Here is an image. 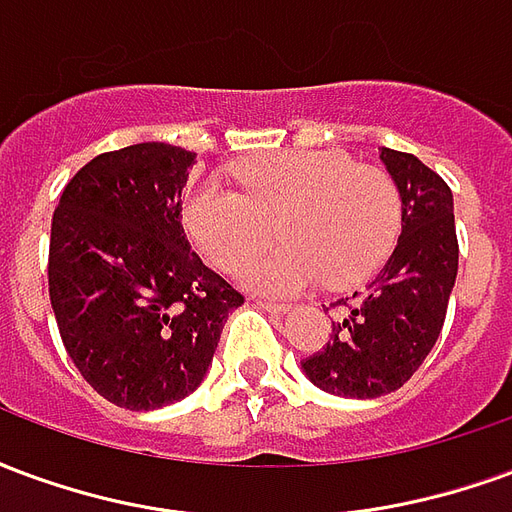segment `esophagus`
<instances>
[{"label":"esophagus","instance_id":"34e87169","mask_svg":"<svg viewBox=\"0 0 512 512\" xmlns=\"http://www.w3.org/2000/svg\"><path fill=\"white\" fill-rule=\"evenodd\" d=\"M260 310L274 312V315H282V312H288V304H282V301H266V299H257L255 301Z\"/></svg>","mask_w":512,"mask_h":512}]
</instances>
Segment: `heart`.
<instances>
[{
    "mask_svg": "<svg viewBox=\"0 0 512 512\" xmlns=\"http://www.w3.org/2000/svg\"><path fill=\"white\" fill-rule=\"evenodd\" d=\"M235 180L241 194L216 183L191 186L183 224L216 268H233L278 224L286 246L251 254L235 274L246 290L290 296L321 277L348 288L395 249L403 200L384 167L354 164L340 150H277L241 161Z\"/></svg>",
    "mask_w": 512,
    "mask_h": 512,
    "instance_id": "obj_1",
    "label": "heart"
}]
</instances>
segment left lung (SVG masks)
Masks as SVG:
<instances>
[{
  "instance_id": "obj_1",
  "label": "left lung",
  "mask_w": 512,
  "mask_h": 512,
  "mask_svg": "<svg viewBox=\"0 0 512 512\" xmlns=\"http://www.w3.org/2000/svg\"><path fill=\"white\" fill-rule=\"evenodd\" d=\"M403 200V233L370 285L340 299L329 343L301 362L312 384L340 397H381L417 373L436 345L458 274L452 191L417 156L381 147Z\"/></svg>"
}]
</instances>
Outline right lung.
<instances>
[{
	"mask_svg": "<svg viewBox=\"0 0 512 512\" xmlns=\"http://www.w3.org/2000/svg\"><path fill=\"white\" fill-rule=\"evenodd\" d=\"M197 153L142 142L95 156L51 219L49 296L65 351L128 411L191 395L244 296L202 263L180 224Z\"/></svg>",
	"mask_w": 512,
	"mask_h": 512,
	"instance_id": "right-lung-1",
	"label": "right lung"
}]
</instances>
